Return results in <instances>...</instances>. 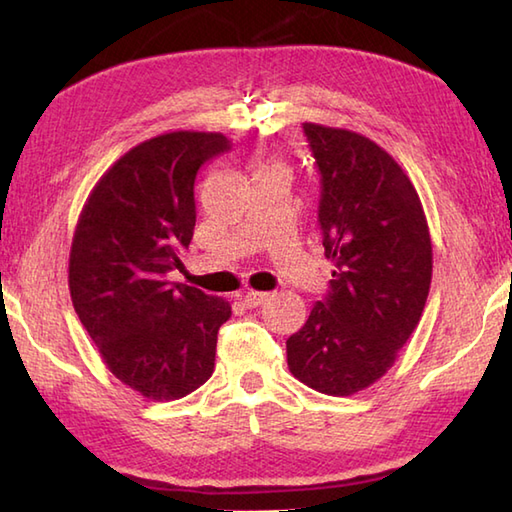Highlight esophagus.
Returning <instances> with one entry per match:
<instances>
[{"label": "esophagus", "mask_w": 512, "mask_h": 512, "mask_svg": "<svg viewBox=\"0 0 512 512\" xmlns=\"http://www.w3.org/2000/svg\"><path fill=\"white\" fill-rule=\"evenodd\" d=\"M266 301H268V292L250 290V292H246V295H244V306L246 308H257V306H262V303H266Z\"/></svg>", "instance_id": "1"}]
</instances>
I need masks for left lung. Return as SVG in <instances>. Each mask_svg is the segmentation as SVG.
Wrapping results in <instances>:
<instances>
[{
  "mask_svg": "<svg viewBox=\"0 0 512 512\" xmlns=\"http://www.w3.org/2000/svg\"><path fill=\"white\" fill-rule=\"evenodd\" d=\"M321 173L319 226L330 290L286 341L303 385L352 396L394 365L431 286L427 217L407 173L383 147L347 129L303 123Z\"/></svg>",
  "mask_w": 512,
  "mask_h": 512,
  "instance_id": "obj_1",
  "label": "left lung"
}]
</instances>
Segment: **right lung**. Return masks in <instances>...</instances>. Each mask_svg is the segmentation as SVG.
Listing matches in <instances>:
<instances>
[{"mask_svg":"<svg viewBox=\"0 0 512 512\" xmlns=\"http://www.w3.org/2000/svg\"><path fill=\"white\" fill-rule=\"evenodd\" d=\"M231 140L171 132L129 149L96 182L70 250V295L110 372L149 400H178L215 367L220 297L165 275L195 226V176Z\"/></svg>","mask_w":512,"mask_h":512,"instance_id":"right-lung-1","label":"right lung"}]
</instances>
